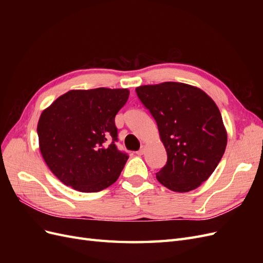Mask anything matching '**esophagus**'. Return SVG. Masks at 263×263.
Here are the masks:
<instances>
[{
    "label": "esophagus",
    "mask_w": 263,
    "mask_h": 263,
    "mask_svg": "<svg viewBox=\"0 0 263 263\" xmlns=\"http://www.w3.org/2000/svg\"><path fill=\"white\" fill-rule=\"evenodd\" d=\"M145 151H146V146H141V148L137 151V155L138 156H142V155H144L145 154Z\"/></svg>",
    "instance_id": "34e87169"
}]
</instances>
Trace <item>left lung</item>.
I'll use <instances>...</instances> for the list:
<instances>
[{"label":"left lung","mask_w":263,"mask_h":263,"mask_svg":"<svg viewBox=\"0 0 263 263\" xmlns=\"http://www.w3.org/2000/svg\"><path fill=\"white\" fill-rule=\"evenodd\" d=\"M136 92L156 119L168 155L157 180L178 193L197 189L216 169L227 145L217 105L200 87L181 82L140 85Z\"/></svg>","instance_id":"left-lung-1"}]
</instances>
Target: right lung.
<instances>
[{
    "instance_id": "right-lung-1",
    "label": "right lung",
    "mask_w": 263,
    "mask_h": 263,
    "mask_svg": "<svg viewBox=\"0 0 263 263\" xmlns=\"http://www.w3.org/2000/svg\"><path fill=\"white\" fill-rule=\"evenodd\" d=\"M129 90H70L43 110L37 125L46 164L63 184L99 192L118 179L128 156L118 151L115 116Z\"/></svg>"
}]
</instances>
